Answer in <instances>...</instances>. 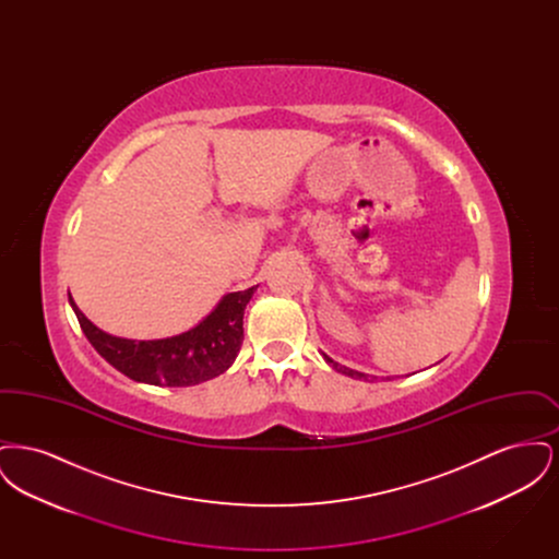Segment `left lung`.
Masks as SVG:
<instances>
[{"instance_id":"8db88e82","label":"left lung","mask_w":559,"mask_h":559,"mask_svg":"<svg viewBox=\"0 0 559 559\" xmlns=\"http://www.w3.org/2000/svg\"><path fill=\"white\" fill-rule=\"evenodd\" d=\"M322 358L335 369L337 372H344V374H347V377H352V379H365V381H369V374H365V372L360 371H354V369H347V367H342L340 362H335L333 358H329L324 352H322Z\"/></svg>"}]
</instances>
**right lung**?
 <instances>
[{
  "label": "right lung",
  "mask_w": 559,
  "mask_h": 559,
  "mask_svg": "<svg viewBox=\"0 0 559 559\" xmlns=\"http://www.w3.org/2000/svg\"><path fill=\"white\" fill-rule=\"evenodd\" d=\"M255 287L226 293L212 312L180 335L165 340H126L108 335L78 308L69 293V304L94 349L117 371L133 381L188 388L228 371L242 346V317Z\"/></svg>",
  "instance_id": "right-lung-1"
}]
</instances>
